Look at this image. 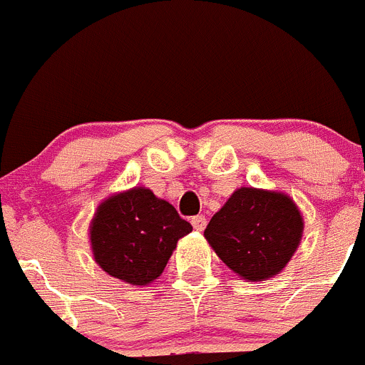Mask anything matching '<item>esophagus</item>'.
<instances>
[{
	"label": "esophagus",
	"mask_w": 365,
	"mask_h": 365,
	"mask_svg": "<svg viewBox=\"0 0 365 365\" xmlns=\"http://www.w3.org/2000/svg\"><path fill=\"white\" fill-rule=\"evenodd\" d=\"M190 223H192V227H195L196 231H203L207 225V220L203 215H198V216H192V218H190Z\"/></svg>",
	"instance_id": "1"
}]
</instances>
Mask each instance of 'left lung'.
I'll return each instance as SVG.
<instances>
[{
  "mask_svg": "<svg viewBox=\"0 0 365 365\" xmlns=\"http://www.w3.org/2000/svg\"><path fill=\"white\" fill-rule=\"evenodd\" d=\"M302 232L304 218L287 195L240 187L203 235L231 271L247 282H262L289 264Z\"/></svg>",
  "mask_w": 365,
  "mask_h": 365,
  "instance_id": "1",
  "label": "left lung"
}]
</instances>
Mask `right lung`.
Masks as SVG:
<instances>
[{"instance_id": "1", "label": "right lung", "mask_w": 365, "mask_h": 365, "mask_svg": "<svg viewBox=\"0 0 365 365\" xmlns=\"http://www.w3.org/2000/svg\"><path fill=\"white\" fill-rule=\"evenodd\" d=\"M192 231L165 200L134 187L103 200L91 222V247L107 274L130 285L160 277L178 240Z\"/></svg>"}]
</instances>
